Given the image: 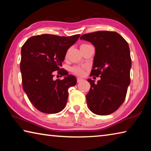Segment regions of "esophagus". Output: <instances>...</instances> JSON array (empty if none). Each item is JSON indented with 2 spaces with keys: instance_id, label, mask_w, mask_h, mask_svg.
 I'll return each mask as SVG.
<instances>
[{
  "instance_id": "34e87169",
  "label": "esophagus",
  "mask_w": 151,
  "mask_h": 151,
  "mask_svg": "<svg viewBox=\"0 0 151 151\" xmlns=\"http://www.w3.org/2000/svg\"><path fill=\"white\" fill-rule=\"evenodd\" d=\"M83 81V79L81 78H77V83H81V82Z\"/></svg>"
}]
</instances>
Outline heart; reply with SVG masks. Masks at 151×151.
<instances>
[{
	"mask_svg": "<svg viewBox=\"0 0 151 151\" xmlns=\"http://www.w3.org/2000/svg\"><path fill=\"white\" fill-rule=\"evenodd\" d=\"M84 45H86L83 44V45H82L81 47H83V46H84ZM71 70H72L74 73L76 74V75H80V76L83 75L84 73H85L84 68L81 67V66H74V67L71 68Z\"/></svg>",
	"mask_w": 151,
	"mask_h": 151,
	"instance_id": "obj_1",
	"label": "heart"
}]
</instances>
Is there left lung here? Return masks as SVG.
I'll return each mask as SVG.
<instances>
[{"label":"left lung","mask_w":151,"mask_h":151,"mask_svg":"<svg viewBox=\"0 0 151 151\" xmlns=\"http://www.w3.org/2000/svg\"><path fill=\"white\" fill-rule=\"evenodd\" d=\"M80 39L91 42L95 47L90 76L101 77L97 84L91 78L87 80L91 85L86 95L88 106L94 114L108 115L123 103L131 83L129 45L119 33L112 31L85 34Z\"/></svg>","instance_id":"1"}]
</instances>
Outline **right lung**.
<instances>
[{"mask_svg":"<svg viewBox=\"0 0 151 151\" xmlns=\"http://www.w3.org/2000/svg\"><path fill=\"white\" fill-rule=\"evenodd\" d=\"M80 35L71 37L44 34L29 38L21 48L20 68L22 87L34 106L47 114L64 109L70 86L76 84L75 76L63 72V80H53L65 60L66 52L77 41Z\"/></svg>","mask_w":151,"mask_h":151,"instance_id":"obj_1","label":"right lung"}]
</instances>
